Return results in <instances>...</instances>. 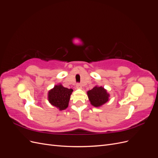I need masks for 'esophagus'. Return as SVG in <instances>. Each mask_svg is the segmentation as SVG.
<instances>
[{"label": "esophagus", "instance_id": "34e87169", "mask_svg": "<svg viewBox=\"0 0 158 158\" xmlns=\"http://www.w3.org/2000/svg\"><path fill=\"white\" fill-rule=\"evenodd\" d=\"M76 88L81 89V88H82V85H81L80 84H76Z\"/></svg>", "mask_w": 158, "mask_h": 158}]
</instances>
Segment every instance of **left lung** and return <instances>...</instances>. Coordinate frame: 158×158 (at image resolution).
<instances>
[{
	"label": "left lung",
	"mask_w": 158,
	"mask_h": 158,
	"mask_svg": "<svg viewBox=\"0 0 158 158\" xmlns=\"http://www.w3.org/2000/svg\"><path fill=\"white\" fill-rule=\"evenodd\" d=\"M88 95L91 104L94 107H99L109 100V95L102 87L95 86L88 92Z\"/></svg>",
	"instance_id": "1"
}]
</instances>
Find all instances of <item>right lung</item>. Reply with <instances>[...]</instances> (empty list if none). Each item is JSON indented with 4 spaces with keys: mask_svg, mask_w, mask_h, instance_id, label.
Masks as SVG:
<instances>
[{
    "mask_svg": "<svg viewBox=\"0 0 158 158\" xmlns=\"http://www.w3.org/2000/svg\"><path fill=\"white\" fill-rule=\"evenodd\" d=\"M73 89L63 87L62 85H55L53 89L49 92L48 99L51 105L64 110L67 108Z\"/></svg>",
    "mask_w": 158,
    "mask_h": 158,
    "instance_id": "obj_1",
    "label": "right lung"
}]
</instances>
